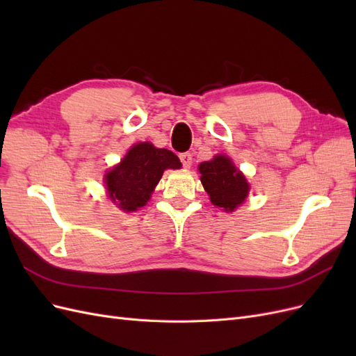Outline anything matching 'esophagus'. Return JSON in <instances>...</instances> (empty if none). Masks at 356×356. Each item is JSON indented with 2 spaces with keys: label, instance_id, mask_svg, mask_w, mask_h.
<instances>
[{
  "label": "esophagus",
  "instance_id": "obj_1",
  "mask_svg": "<svg viewBox=\"0 0 356 356\" xmlns=\"http://www.w3.org/2000/svg\"><path fill=\"white\" fill-rule=\"evenodd\" d=\"M179 160L184 168H190L191 166V154L190 153H181L179 154Z\"/></svg>",
  "mask_w": 356,
  "mask_h": 356
}]
</instances>
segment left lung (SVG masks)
Here are the masks:
<instances>
[{
  "instance_id": "8db88e82",
  "label": "left lung",
  "mask_w": 356,
  "mask_h": 356,
  "mask_svg": "<svg viewBox=\"0 0 356 356\" xmlns=\"http://www.w3.org/2000/svg\"><path fill=\"white\" fill-rule=\"evenodd\" d=\"M199 172L203 188L215 207L232 212L246 199L250 186L229 157L215 156L211 161H203Z\"/></svg>"
}]
</instances>
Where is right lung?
Here are the masks:
<instances>
[{
	"mask_svg": "<svg viewBox=\"0 0 356 356\" xmlns=\"http://www.w3.org/2000/svg\"><path fill=\"white\" fill-rule=\"evenodd\" d=\"M179 159L166 148L139 143L105 175L110 199L118 208L134 212L143 208L159 184L165 169H179Z\"/></svg>",
	"mask_w": 356,
	"mask_h": 356,
	"instance_id": "obj_1",
	"label": "right lung"
}]
</instances>
